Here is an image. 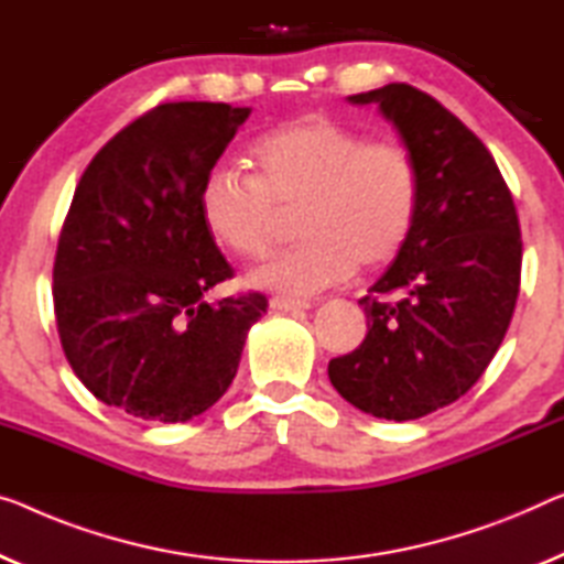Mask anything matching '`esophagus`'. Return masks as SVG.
<instances>
[{
  "label": "esophagus",
  "instance_id": "34e87169",
  "mask_svg": "<svg viewBox=\"0 0 564 564\" xmlns=\"http://www.w3.org/2000/svg\"><path fill=\"white\" fill-rule=\"evenodd\" d=\"M271 308H275V311H306V308H311V301H301V299H291V296H273Z\"/></svg>",
  "mask_w": 564,
  "mask_h": 564
}]
</instances>
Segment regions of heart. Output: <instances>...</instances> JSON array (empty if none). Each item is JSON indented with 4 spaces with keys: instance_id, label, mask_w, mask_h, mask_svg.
Wrapping results in <instances>:
<instances>
[{
    "instance_id": "b5f03b06",
    "label": "heart",
    "mask_w": 564,
    "mask_h": 564,
    "mask_svg": "<svg viewBox=\"0 0 564 564\" xmlns=\"http://www.w3.org/2000/svg\"><path fill=\"white\" fill-rule=\"evenodd\" d=\"M250 159L256 174L238 166L207 172L199 215L223 248L256 260L285 235V215L301 209L304 240L260 265L258 285L308 296L347 281L359 263H392L413 238L423 176L400 141L306 113L256 137Z\"/></svg>"
}]
</instances>
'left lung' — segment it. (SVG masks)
Instances as JSON below:
<instances>
[{
    "mask_svg": "<svg viewBox=\"0 0 564 564\" xmlns=\"http://www.w3.org/2000/svg\"><path fill=\"white\" fill-rule=\"evenodd\" d=\"M380 106L413 151L423 202L413 238L359 306L367 336L329 362L351 405L415 420L474 388L509 329L522 279L511 192L484 141L408 83L349 96Z\"/></svg>",
    "mask_w": 564,
    "mask_h": 564,
    "instance_id": "1",
    "label": "left lung"
}]
</instances>
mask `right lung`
Returning a JSON list of instances; mask_svg holds the SVG:
<instances>
[{
    "label": "right lung",
    "instance_id": "obj_1",
    "mask_svg": "<svg viewBox=\"0 0 564 564\" xmlns=\"http://www.w3.org/2000/svg\"><path fill=\"white\" fill-rule=\"evenodd\" d=\"M250 108H151L90 159L53 265L63 351L106 405L159 423L205 413L230 388L258 291L207 304L232 279L199 215V187Z\"/></svg>",
    "mask_w": 564,
    "mask_h": 564
}]
</instances>
